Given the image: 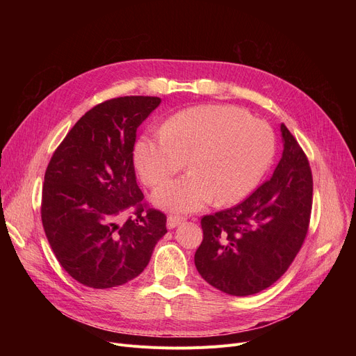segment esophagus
I'll list each match as a JSON object with an SVG mask.
<instances>
[{
	"instance_id": "esophagus-1",
	"label": "esophagus",
	"mask_w": 356,
	"mask_h": 356,
	"mask_svg": "<svg viewBox=\"0 0 356 356\" xmlns=\"http://www.w3.org/2000/svg\"><path fill=\"white\" fill-rule=\"evenodd\" d=\"M186 220V218H183V216H177V215H170L167 218V228L168 229H173V228H176L177 225H180L181 222H184Z\"/></svg>"
}]
</instances>
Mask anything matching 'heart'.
Instances as JSON below:
<instances>
[{
	"label": "heart",
	"instance_id": "1",
	"mask_svg": "<svg viewBox=\"0 0 356 356\" xmlns=\"http://www.w3.org/2000/svg\"><path fill=\"white\" fill-rule=\"evenodd\" d=\"M271 127L232 105H200L183 109L161 131L141 136L134 163L143 181L159 186L179 173L189 160L191 172L156 191L157 207L193 212L215 197L234 203L263 179L273 161Z\"/></svg>",
	"mask_w": 356,
	"mask_h": 356
}]
</instances>
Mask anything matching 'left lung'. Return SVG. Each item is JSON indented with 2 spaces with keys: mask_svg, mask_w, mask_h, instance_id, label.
<instances>
[{
  "mask_svg": "<svg viewBox=\"0 0 356 356\" xmlns=\"http://www.w3.org/2000/svg\"><path fill=\"white\" fill-rule=\"evenodd\" d=\"M283 156L273 176L232 208L204 215L195 254L199 274L231 296H251L282 277L306 239L313 177L309 160L282 124Z\"/></svg>",
  "mask_w": 356,
  "mask_h": 356,
  "instance_id": "1",
  "label": "left lung"
}]
</instances>
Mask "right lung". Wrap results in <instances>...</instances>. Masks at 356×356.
I'll list each match as a JSON object with an SVG mask.
<instances>
[{"instance_id": "right-lung-1", "label": "right lung", "mask_w": 356, "mask_h": 356, "mask_svg": "<svg viewBox=\"0 0 356 356\" xmlns=\"http://www.w3.org/2000/svg\"><path fill=\"white\" fill-rule=\"evenodd\" d=\"M157 97H120L89 109L56 148L44 175L42 222L65 271L92 289L140 275L165 215L144 202L134 170L137 128ZM129 213L122 224L120 218Z\"/></svg>"}]
</instances>
